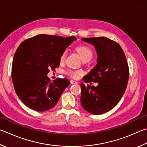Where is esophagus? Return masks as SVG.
<instances>
[{
	"label": "esophagus",
	"mask_w": 147,
	"mask_h": 147,
	"mask_svg": "<svg viewBox=\"0 0 147 147\" xmlns=\"http://www.w3.org/2000/svg\"><path fill=\"white\" fill-rule=\"evenodd\" d=\"M71 84L73 85H75L78 84V82H76V81H74V80H71Z\"/></svg>",
	"instance_id": "esophagus-1"
}]
</instances>
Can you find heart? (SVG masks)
I'll use <instances>...</instances> for the list:
<instances>
[{"label":"heart","mask_w":147,"mask_h":147,"mask_svg":"<svg viewBox=\"0 0 147 147\" xmlns=\"http://www.w3.org/2000/svg\"><path fill=\"white\" fill-rule=\"evenodd\" d=\"M77 51H78L80 57H81L82 60L83 61L84 60H90L92 59L93 57V53L90 48L87 47L86 46H80L77 47ZM67 55V51H64L61 55L60 57V60L61 62H63L65 59V57ZM67 73L69 75L71 76L72 77H74V78H76L79 74L82 73L80 71H73V70H69L67 71Z\"/></svg>","instance_id":"heart-1"}]
</instances>
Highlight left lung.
Listing matches in <instances>:
<instances>
[{"instance_id": "8db88e82", "label": "left lung", "mask_w": 147, "mask_h": 147, "mask_svg": "<svg viewBox=\"0 0 147 147\" xmlns=\"http://www.w3.org/2000/svg\"><path fill=\"white\" fill-rule=\"evenodd\" d=\"M82 41L92 44L97 53L96 65L83 80L97 82L96 87L84 84L81 86V105L92 114H101L113 109L125 93L129 70L121 47L106 37L84 38Z\"/></svg>"}]
</instances>
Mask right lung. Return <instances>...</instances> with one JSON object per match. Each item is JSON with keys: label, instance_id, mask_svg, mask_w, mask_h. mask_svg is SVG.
<instances>
[{"label": "right lung", "instance_id": "add662e5", "mask_svg": "<svg viewBox=\"0 0 147 147\" xmlns=\"http://www.w3.org/2000/svg\"><path fill=\"white\" fill-rule=\"evenodd\" d=\"M76 40L74 36L38 34L26 40L15 53L11 78L18 98L28 107L43 112L55 107L70 84L67 79L53 82L47 74L59 67L62 53Z\"/></svg>", "mask_w": 147, "mask_h": 147}]
</instances>
